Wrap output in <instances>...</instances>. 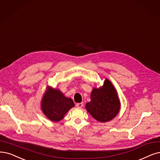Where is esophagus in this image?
<instances>
[{
	"label": "esophagus",
	"mask_w": 160,
	"mask_h": 160,
	"mask_svg": "<svg viewBox=\"0 0 160 160\" xmlns=\"http://www.w3.org/2000/svg\"><path fill=\"white\" fill-rule=\"evenodd\" d=\"M83 105H84V103H78L76 104V107H77V108H81L83 107Z\"/></svg>",
	"instance_id": "esophagus-1"
}]
</instances>
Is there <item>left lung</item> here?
Instances as JSON below:
<instances>
[{"label":"left lung","mask_w":160,"mask_h":160,"mask_svg":"<svg viewBox=\"0 0 160 160\" xmlns=\"http://www.w3.org/2000/svg\"><path fill=\"white\" fill-rule=\"evenodd\" d=\"M121 104L117 92L111 82L106 79L103 86L94 88L91 93V101L86 108L97 121L105 122L113 119L118 114Z\"/></svg>","instance_id":"left-lung-1"}]
</instances>
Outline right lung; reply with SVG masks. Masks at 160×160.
I'll return each mask as SVG.
<instances>
[{"label": "right lung", "instance_id": "1", "mask_svg": "<svg viewBox=\"0 0 160 160\" xmlns=\"http://www.w3.org/2000/svg\"><path fill=\"white\" fill-rule=\"evenodd\" d=\"M74 106L70 98L65 97L58 90L48 88L41 102V109L49 119L58 122Z\"/></svg>", "mask_w": 160, "mask_h": 160}]
</instances>
